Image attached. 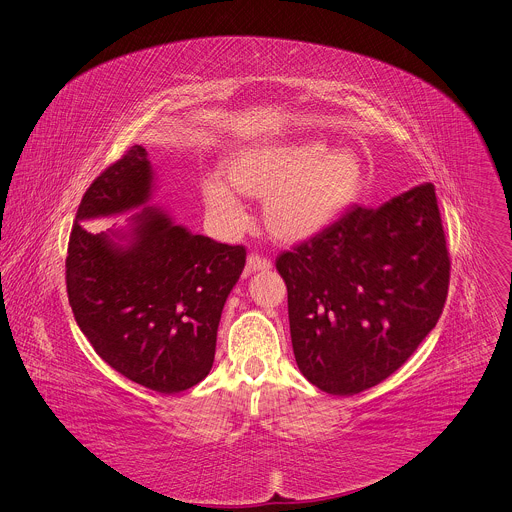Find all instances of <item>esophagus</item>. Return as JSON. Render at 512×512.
I'll return each instance as SVG.
<instances>
[{
  "label": "esophagus",
  "instance_id": "34e87169",
  "mask_svg": "<svg viewBox=\"0 0 512 512\" xmlns=\"http://www.w3.org/2000/svg\"><path fill=\"white\" fill-rule=\"evenodd\" d=\"M271 269V261L267 257H261L257 253H251L247 257V273H253V271H269Z\"/></svg>",
  "mask_w": 512,
  "mask_h": 512
}]
</instances>
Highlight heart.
<instances>
[{"mask_svg":"<svg viewBox=\"0 0 512 512\" xmlns=\"http://www.w3.org/2000/svg\"><path fill=\"white\" fill-rule=\"evenodd\" d=\"M219 177L203 181V201L227 229L243 225L239 193L265 199V223L281 241H303L341 217L361 195L365 165L357 151L325 141L249 145L229 155Z\"/></svg>","mask_w":512,"mask_h":512,"instance_id":"b5f03b06","label":"heart"}]
</instances>
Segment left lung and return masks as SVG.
I'll list each match as a JSON object with an SVG mask.
<instances>
[{"mask_svg": "<svg viewBox=\"0 0 512 512\" xmlns=\"http://www.w3.org/2000/svg\"><path fill=\"white\" fill-rule=\"evenodd\" d=\"M295 361L329 395H357L391 377L435 329L451 257L435 185L379 209L353 205L283 251Z\"/></svg>", "mask_w": 512, "mask_h": 512, "instance_id": "obj_1", "label": "left lung"}]
</instances>
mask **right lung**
<instances>
[{
    "label": "right lung",
    "mask_w": 512,
    "mask_h": 512,
    "mask_svg": "<svg viewBox=\"0 0 512 512\" xmlns=\"http://www.w3.org/2000/svg\"><path fill=\"white\" fill-rule=\"evenodd\" d=\"M151 187L141 145L93 179L71 227L65 283L95 353L129 381L175 395L209 375L221 311L247 251L193 235L153 207L133 215L127 233L81 225L147 203Z\"/></svg>",
    "instance_id": "1"
}]
</instances>
